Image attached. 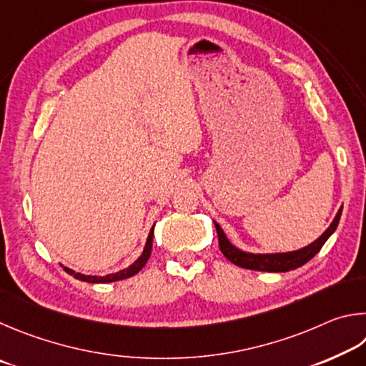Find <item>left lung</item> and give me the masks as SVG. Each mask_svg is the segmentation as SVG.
<instances>
[{"label": "left lung", "instance_id": "1", "mask_svg": "<svg viewBox=\"0 0 366 366\" xmlns=\"http://www.w3.org/2000/svg\"><path fill=\"white\" fill-rule=\"evenodd\" d=\"M341 214H342V207L337 210L335 220H332L331 225L326 228V232L320 236V238L310 242L309 246L297 249V251L274 252V254H254V252L242 251V249L236 247L233 242L227 238L225 232H223L219 223L215 220L214 223L217 228V234H219L220 251L229 262H233L234 265H238L241 268H247V270L281 273V272L296 270V268L307 264L312 257H315V255L320 252V249L323 247L325 242L328 241L330 236L336 232L339 220H341Z\"/></svg>", "mask_w": 366, "mask_h": 366}]
</instances>
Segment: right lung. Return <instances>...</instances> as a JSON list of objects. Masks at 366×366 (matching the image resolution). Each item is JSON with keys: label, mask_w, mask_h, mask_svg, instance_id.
Wrapping results in <instances>:
<instances>
[{"label": "right lung", "mask_w": 366, "mask_h": 366, "mask_svg": "<svg viewBox=\"0 0 366 366\" xmlns=\"http://www.w3.org/2000/svg\"><path fill=\"white\" fill-rule=\"evenodd\" d=\"M152 234H154V225L151 228L149 234H147V239H146V244L143 252H141L139 257L133 262L132 265H128L124 270H120L117 273H111V274H106V277H94V274H83V273H76L74 270H70V268L64 267V270H66L69 274H72L74 278L80 280V281H86V283H112V281H120V280H127L133 277V274H137L141 268L146 265V262L149 260V255L152 251Z\"/></svg>", "instance_id": "obj_1"}]
</instances>
